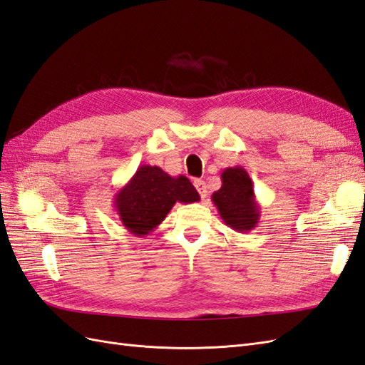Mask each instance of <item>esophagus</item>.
<instances>
[{
	"label": "esophagus",
	"instance_id": "obj_1",
	"mask_svg": "<svg viewBox=\"0 0 365 365\" xmlns=\"http://www.w3.org/2000/svg\"><path fill=\"white\" fill-rule=\"evenodd\" d=\"M193 184H195V187H196V190L200 192L202 200H205V197H207V185H205V181H202V180H195Z\"/></svg>",
	"mask_w": 365,
	"mask_h": 365
}]
</instances>
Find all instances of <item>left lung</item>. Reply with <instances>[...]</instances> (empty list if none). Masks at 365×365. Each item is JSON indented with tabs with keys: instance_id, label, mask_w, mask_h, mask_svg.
<instances>
[{
	"instance_id": "obj_1",
	"label": "left lung",
	"mask_w": 365,
	"mask_h": 365,
	"mask_svg": "<svg viewBox=\"0 0 365 365\" xmlns=\"http://www.w3.org/2000/svg\"><path fill=\"white\" fill-rule=\"evenodd\" d=\"M220 180L222 185L212 195L219 216L237 233H248L260 219V205L248 172L240 165L227 168L220 173Z\"/></svg>"
}]
</instances>
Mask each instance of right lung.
Here are the masks:
<instances>
[{
  "mask_svg": "<svg viewBox=\"0 0 365 365\" xmlns=\"http://www.w3.org/2000/svg\"><path fill=\"white\" fill-rule=\"evenodd\" d=\"M200 201V193L184 175L170 176L158 165H140L114 196L121 224L130 235L146 236L155 230L176 202Z\"/></svg>",
  "mask_w": 365,
  "mask_h": 365,
  "instance_id": "right-lung-1",
  "label": "right lung"
}]
</instances>
